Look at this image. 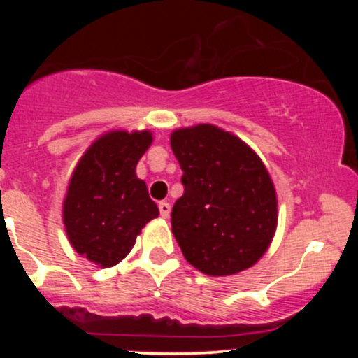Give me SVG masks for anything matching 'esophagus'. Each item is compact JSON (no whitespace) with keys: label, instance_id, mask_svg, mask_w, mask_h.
Masks as SVG:
<instances>
[{"label":"esophagus","instance_id":"obj_1","mask_svg":"<svg viewBox=\"0 0 358 358\" xmlns=\"http://www.w3.org/2000/svg\"><path fill=\"white\" fill-rule=\"evenodd\" d=\"M158 208H159V215H162L163 219H168V217H170V212H171V205L170 203L159 202Z\"/></svg>","mask_w":358,"mask_h":358}]
</instances>
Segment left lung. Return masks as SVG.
<instances>
[{
	"instance_id": "obj_1",
	"label": "left lung",
	"mask_w": 358,
	"mask_h": 358,
	"mask_svg": "<svg viewBox=\"0 0 358 358\" xmlns=\"http://www.w3.org/2000/svg\"><path fill=\"white\" fill-rule=\"evenodd\" d=\"M170 145L183 170L171 232L185 259L207 276L252 268L278 227L276 188L262 159L213 124L175 129Z\"/></svg>"
}]
</instances>
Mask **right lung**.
Masks as SVG:
<instances>
[{
    "instance_id": "right-lung-1",
    "label": "right lung",
    "mask_w": 358,
    "mask_h": 358,
    "mask_svg": "<svg viewBox=\"0 0 358 358\" xmlns=\"http://www.w3.org/2000/svg\"><path fill=\"white\" fill-rule=\"evenodd\" d=\"M153 143L148 129L108 131L73 168L62 207L69 242L101 268H113L133 249L150 220L159 215L136 165Z\"/></svg>"
}]
</instances>
